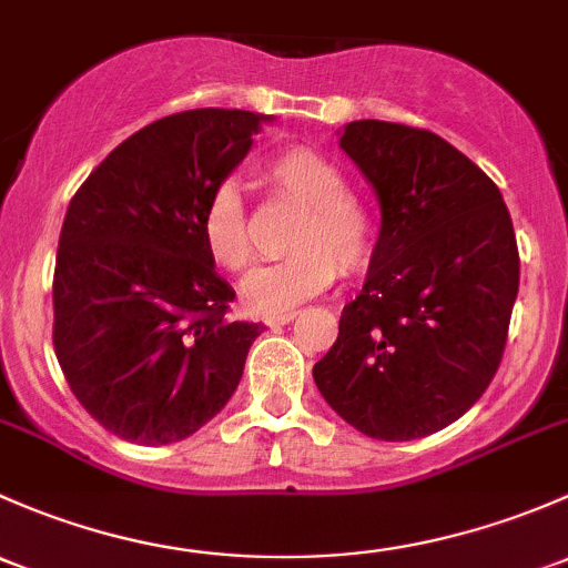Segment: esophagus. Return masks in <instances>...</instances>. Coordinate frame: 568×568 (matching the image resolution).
<instances>
[{"label": "esophagus", "mask_w": 568, "mask_h": 568, "mask_svg": "<svg viewBox=\"0 0 568 568\" xmlns=\"http://www.w3.org/2000/svg\"><path fill=\"white\" fill-rule=\"evenodd\" d=\"M297 317V312H286V314H273V317H265V325L267 327H278V325H286L292 323V320Z\"/></svg>", "instance_id": "obj_1"}]
</instances>
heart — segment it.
I'll use <instances>...</instances> for the list:
<instances>
[{
	"label": "heart",
	"instance_id": "1",
	"mask_svg": "<svg viewBox=\"0 0 568 568\" xmlns=\"http://www.w3.org/2000/svg\"><path fill=\"white\" fill-rule=\"evenodd\" d=\"M265 178L278 194L303 207L290 235L295 254L251 271L241 301L251 314H286L336 282L364 271L377 245V224L361 199L347 194L342 169L312 148H286L265 163ZM202 241L210 260L224 271H243L251 262L248 213L235 183L210 191L202 210Z\"/></svg>",
	"mask_w": 568,
	"mask_h": 568
}]
</instances>
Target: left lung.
I'll use <instances>...</instances> for the list:
<instances>
[{"label":"left lung","mask_w":568,"mask_h":568,"mask_svg":"<svg viewBox=\"0 0 568 568\" xmlns=\"http://www.w3.org/2000/svg\"><path fill=\"white\" fill-rule=\"evenodd\" d=\"M338 148L383 221L314 383L364 435L415 440L470 410L498 372L519 290L511 215L498 185L432 131L355 120Z\"/></svg>","instance_id":"left-lung-1"}]
</instances>
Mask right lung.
Wrapping results in <instances>:
<instances>
[{"label": "right lung", "instance_id": "1", "mask_svg": "<svg viewBox=\"0 0 568 568\" xmlns=\"http://www.w3.org/2000/svg\"><path fill=\"white\" fill-rule=\"evenodd\" d=\"M273 116L194 109L128 136L70 199L54 267V353L87 413L166 446L235 394L262 325L226 320L235 290L202 241L210 191Z\"/></svg>", "mask_w": 568, "mask_h": 568}]
</instances>
